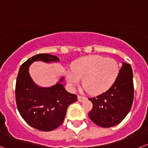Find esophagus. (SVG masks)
Listing matches in <instances>:
<instances>
[{
	"instance_id": "esophagus-1",
	"label": "esophagus",
	"mask_w": 148,
	"mask_h": 148,
	"mask_svg": "<svg viewBox=\"0 0 148 148\" xmlns=\"http://www.w3.org/2000/svg\"><path fill=\"white\" fill-rule=\"evenodd\" d=\"M86 97H85L81 96V95H78V102H84V100H86Z\"/></svg>"
}]
</instances>
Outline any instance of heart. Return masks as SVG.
Returning a JSON list of instances; mask_svg holds the SVG:
<instances>
[{"label": "heart", "mask_w": 148, "mask_h": 148, "mask_svg": "<svg viewBox=\"0 0 148 148\" xmlns=\"http://www.w3.org/2000/svg\"><path fill=\"white\" fill-rule=\"evenodd\" d=\"M119 72L117 62L101 56H89L77 60L73 71L67 72V81L72 86L79 84L91 94H99L106 91L115 81Z\"/></svg>", "instance_id": "obj_1"}]
</instances>
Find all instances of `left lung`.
<instances>
[{
	"instance_id": "left-lung-1",
	"label": "left lung",
	"mask_w": 148,
	"mask_h": 148,
	"mask_svg": "<svg viewBox=\"0 0 148 148\" xmlns=\"http://www.w3.org/2000/svg\"><path fill=\"white\" fill-rule=\"evenodd\" d=\"M88 99L93 104L88 117L95 124L108 128L121 123L133 103V72L130 64L122 63L119 75L110 88Z\"/></svg>"
}]
</instances>
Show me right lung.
<instances>
[{"instance_id": "obj_1", "label": "right lung", "mask_w": 148, "mask_h": 148, "mask_svg": "<svg viewBox=\"0 0 148 148\" xmlns=\"http://www.w3.org/2000/svg\"><path fill=\"white\" fill-rule=\"evenodd\" d=\"M35 61L59 62L58 57L39 54L21 65L16 78L15 96L17 109L22 119L30 126L50 132L62 123L69 105L78 100L77 95L67 92L60 82L49 88L38 86L29 74V65Z\"/></svg>"}]
</instances>
